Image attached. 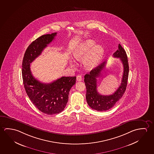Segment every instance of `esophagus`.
I'll list each match as a JSON object with an SVG mask.
<instances>
[{"label": "esophagus", "instance_id": "34e87169", "mask_svg": "<svg viewBox=\"0 0 154 154\" xmlns=\"http://www.w3.org/2000/svg\"><path fill=\"white\" fill-rule=\"evenodd\" d=\"M77 81H82V76H80V75H78V76H77Z\"/></svg>", "mask_w": 154, "mask_h": 154}]
</instances>
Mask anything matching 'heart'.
<instances>
[{
  "mask_svg": "<svg viewBox=\"0 0 154 154\" xmlns=\"http://www.w3.org/2000/svg\"><path fill=\"white\" fill-rule=\"evenodd\" d=\"M95 42L92 40L84 41L74 49L72 56L76 60L83 59V63L87 69L95 67L101 60L103 54V49L100 45H94ZM94 46H93V45ZM70 66H74L72 62Z\"/></svg>",
  "mask_w": 154,
  "mask_h": 154,
  "instance_id": "obj_1",
  "label": "heart"
}]
</instances>
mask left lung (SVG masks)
I'll use <instances>...</instances> for the list:
<instances>
[{"label":"left lung","mask_w":154,"mask_h":154,"mask_svg":"<svg viewBox=\"0 0 154 154\" xmlns=\"http://www.w3.org/2000/svg\"><path fill=\"white\" fill-rule=\"evenodd\" d=\"M114 57L120 58L123 66L124 72L121 84L112 94L102 95L97 91V79L100 76L101 71L106 66V61L93 69L89 73L84 76V82L86 88V101L91 109L97 111H106L112 108L117 101L124 95L126 91L128 78L129 66L128 58L124 48L119 44L118 49L114 53Z\"/></svg>","instance_id":"1"}]
</instances>
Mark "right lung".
Segmentation results:
<instances>
[{
  "label": "right lung",
  "mask_w": 154,
  "mask_h": 154,
  "mask_svg": "<svg viewBox=\"0 0 154 154\" xmlns=\"http://www.w3.org/2000/svg\"><path fill=\"white\" fill-rule=\"evenodd\" d=\"M56 34L43 35L32 42L26 51L22 64L23 83L27 94L38 109L48 115L64 110L69 91L76 83V76L62 77L51 83H43L34 78L30 70V63L40 55Z\"/></svg>",
  "instance_id": "add662e5"
}]
</instances>
